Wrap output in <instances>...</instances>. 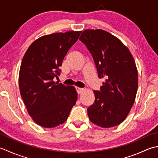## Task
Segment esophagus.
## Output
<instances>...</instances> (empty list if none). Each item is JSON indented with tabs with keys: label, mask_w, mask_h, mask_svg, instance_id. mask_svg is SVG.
Here are the masks:
<instances>
[{
	"label": "esophagus",
	"mask_w": 158,
	"mask_h": 158,
	"mask_svg": "<svg viewBox=\"0 0 158 158\" xmlns=\"http://www.w3.org/2000/svg\"><path fill=\"white\" fill-rule=\"evenodd\" d=\"M75 89H76V90H77V93H78L79 94L82 93V92L83 91V89L78 88V87H75Z\"/></svg>",
	"instance_id": "1"
}]
</instances>
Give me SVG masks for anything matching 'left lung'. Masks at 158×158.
<instances>
[{
    "label": "left lung",
    "mask_w": 158,
    "mask_h": 158,
    "mask_svg": "<svg viewBox=\"0 0 158 158\" xmlns=\"http://www.w3.org/2000/svg\"><path fill=\"white\" fill-rule=\"evenodd\" d=\"M93 57L98 76L106 79L101 91H94V103L88 108L90 121L103 128L124 121L134 103L138 70L128 48L106 31L86 29L79 38Z\"/></svg>",
    "instance_id": "obj_1"
}]
</instances>
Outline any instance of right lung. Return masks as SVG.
I'll list each match as a JSON object with an SVG mask.
<instances>
[{"label":"right lung","instance_id":"1","mask_svg":"<svg viewBox=\"0 0 158 158\" xmlns=\"http://www.w3.org/2000/svg\"><path fill=\"white\" fill-rule=\"evenodd\" d=\"M81 31L55 33L35 40L22 60L19 88L27 112L36 124L52 128L63 124L77 100L72 85L53 81L64 57Z\"/></svg>","mask_w":158,"mask_h":158}]
</instances>
